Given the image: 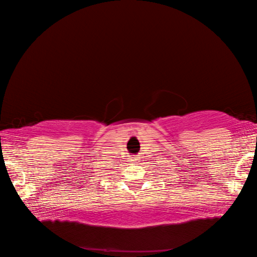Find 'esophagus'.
<instances>
[{"instance_id": "34e87169", "label": "esophagus", "mask_w": 257, "mask_h": 257, "mask_svg": "<svg viewBox=\"0 0 257 257\" xmlns=\"http://www.w3.org/2000/svg\"><path fill=\"white\" fill-rule=\"evenodd\" d=\"M139 161H140L139 157H133L132 159H130V163H133V165H137Z\"/></svg>"}]
</instances>
